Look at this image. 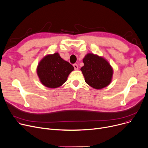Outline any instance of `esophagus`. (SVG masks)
<instances>
[{
    "mask_svg": "<svg viewBox=\"0 0 148 148\" xmlns=\"http://www.w3.org/2000/svg\"><path fill=\"white\" fill-rule=\"evenodd\" d=\"M73 66H74V69H75V70L78 69V68H79V67H78V65H77V64H75L73 65Z\"/></svg>",
    "mask_w": 148,
    "mask_h": 148,
    "instance_id": "esophagus-1",
    "label": "esophagus"
}]
</instances>
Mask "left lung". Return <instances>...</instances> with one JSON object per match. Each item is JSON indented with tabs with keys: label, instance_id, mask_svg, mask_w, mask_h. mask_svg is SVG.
<instances>
[{
	"label": "left lung",
	"instance_id": "8db88e82",
	"mask_svg": "<svg viewBox=\"0 0 148 148\" xmlns=\"http://www.w3.org/2000/svg\"><path fill=\"white\" fill-rule=\"evenodd\" d=\"M84 66L80 69L84 80L92 88L103 89L109 84L113 76V68L103 57L88 53L83 59Z\"/></svg>",
	"mask_w": 148,
	"mask_h": 148
}]
</instances>
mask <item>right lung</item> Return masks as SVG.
<instances>
[{
    "instance_id": "right-lung-1",
    "label": "right lung",
    "mask_w": 148,
    "mask_h": 148,
    "mask_svg": "<svg viewBox=\"0 0 148 148\" xmlns=\"http://www.w3.org/2000/svg\"><path fill=\"white\" fill-rule=\"evenodd\" d=\"M74 69L73 66L62 59L58 53L48 54L39 62L36 72L40 82L49 88H57L67 80Z\"/></svg>"
}]
</instances>
